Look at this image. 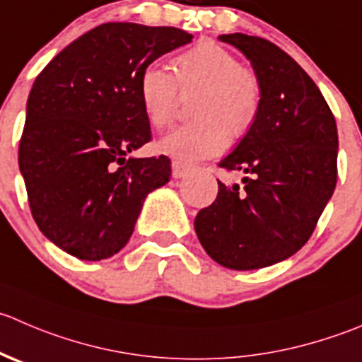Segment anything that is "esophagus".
<instances>
[{
	"label": "esophagus",
	"instance_id": "obj_1",
	"mask_svg": "<svg viewBox=\"0 0 362 362\" xmlns=\"http://www.w3.org/2000/svg\"><path fill=\"white\" fill-rule=\"evenodd\" d=\"M171 170H173V171H171L173 178H182L185 173H187L189 168L185 166V164L178 163V160H173V164H171Z\"/></svg>",
	"mask_w": 362,
	"mask_h": 362
}]
</instances>
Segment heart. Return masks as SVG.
I'll return each instance as SVG.
<instances>
[{"label":"heart","mask_w":362,"mask_h":362,"mask_svg":"<svg viewBox=\"0 0 362 362\" xmlns=\"http://www.w3.org/2000/svg\"><path fill=\"white\" fill-rule=\"evenodd\" d=\"M175 76L157 63L143 66L138 97L150 125L171 124L182 95L191 100L189 124L175 129L159 141V150L182 164L209 159L224 150L228 136L240 139L252 129L262 110L258 76L242 66L237 56L214 42H199L178 54Z\"/></svg>","instance_id":"obj_1"}]
</instances>
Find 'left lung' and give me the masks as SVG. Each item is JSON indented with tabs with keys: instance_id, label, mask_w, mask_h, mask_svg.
Masks as SVG:
<instances>
[{
	"instance_id": "obj_1",
	"label": "left lung",
	"mask_w": 362,
	"mask_h": 362,
	"mask_svg": "<svg viewBox=\"0 0 362 362\" xmlns=\"http://www.w3.org/2000/svg\"><path fill=\"white\" fill-rule=\"evenodd\" d=\"M251 62L262 84V110L251 131L219 163L244 171V185L219 184L194 230L206 255L233 270L274 265L313 233L338 180L334 115L303 66L272 42L221 35Z\"/></svg>"
}]
</instances>
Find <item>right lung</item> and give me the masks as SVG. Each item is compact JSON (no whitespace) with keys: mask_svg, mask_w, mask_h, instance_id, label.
Returning <instances> with one entry per match:
<instances>
[{"mask_svg":"<svg viewBox=\"0 0 362 362\" xmlns=\"http://www.w3.org/2000/svg\"><path fill=\"white\" fill-rule=\"evenodd\" d=\"M191 40L178 28L106 23L66 45L35 79L19 170L35 223L69 255L88 262L117 255L148 192L170 182L166 156L129 157L152 139L138 77Z\"/></svg>","mask_w":362,"mask_h":362,"instance_id":"obj_1","label":"right lung"}]
</instances>
